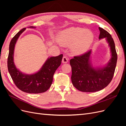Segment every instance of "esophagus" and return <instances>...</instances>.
Segmentation results:
<instances>
[{"mask_svg":"<svg viewBox=\"0 0 126 126\" xmlns=\"http://www.w3.org/2000/svg\"><path fill=\"white\" fill-rule=\"evenodd\" d=\"M68 60H69V59H68L67 57L63 56V59H62V63H67L68 62Z\"/></svg>","mask_w":126,"mask_h":126,"instance_id":"obj_1","label":"esophagus"}]
</instances>
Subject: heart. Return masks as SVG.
Returning <instances> with one entry per match:
<instances>
[{"mask_svg":"<svg viewBox=\"0 0 126 126\" xmlns=\"http://www.w3.org/2000/svg\"><path fill=\"white\" fill-rule=\"evenodd\" d=\"M94 39L93 33L88 30L71 27L61 32L58 36L59 43L66 46L72 45V50L76 54L85 52Z\"/></svg>","mask_w":126,"mask_h":126,"instance_id":"b5f03b06","label":"heart"}]
</instances>
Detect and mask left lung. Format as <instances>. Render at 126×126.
I'll use <instances>...</instances> for the list:
<instances>
[{
	"instance_id": "1",
	"label": "left lung",
	"mask_w": 126,
	"mask_h": 126,
	"mask_svg": "<svg viewBox=\"0 0 126 126\" xmlns=\"http://www.w3.org/2000/svg\"><path fill=\"white\" fill-rule=\"evenodd\" d=\"M99 39L106 38L111 52V57L105 67L94 68L91 65L90 57L91 50L70 59L71 81L76 89L82 92L92 93L103 89L112 80L117 61L115 45L110 34L99 27Z\"/></svg>"
}]
</instances>
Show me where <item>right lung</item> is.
Returning <instances> with one entry per match:
<instances>
[{
  "label": "right lung",
  "instance_id": "1",
  "mask_svg": "<svg viewBox=\"0 0 126 126\" xmlns=\"http://www.w3.org/2000/svg\"><path fill=\"white\" fill-rule=\"evenodd\" d=\"M30 28H35L31 26ZM26 28L20 30L11 39L7 60L8 71L11 78L18 89L29 94H39L46 91L51 86L53 76L62 63L63 55L48 58L40 70L35 74L27 75L22 73L14 63V48L17 40Z\"/></svg>",
  "mask_w": 126,
  "mask_h": 126
}]
</instances>
